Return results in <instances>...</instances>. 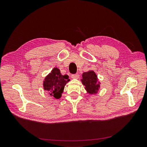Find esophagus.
Masks as SVG:
<instances>
[{
  "label": "esophagus",
  "mask_w": 147,
  "mask_h": 147,
  "mask_svg": "<svg viewBox=\"0 0 147 147\" xmlns=\"http://www.w3.org/2000/svg\"><path fill=\"white\" fill-rule=\"evenodd\" d=\"M79 77H80V75H79L78 74H73V75H72V76H71V77H72L74 79H78Z\"/></svg>",
  "instance_id": "obj_1"
}]
</instances>
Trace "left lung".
I'll use <instances>...</instances> for the list:
<instances>
[{"mask_svg": "<svg viewBox=\"0 0 147 147\" xmlns=\"http://www.w3.org/2000/svg\"><path fill=\"white\" fill-rule=\"evenodd\" d=\"M82 77V83L89 94H94L97 93L100 88V83L98 81L97 75L94 71L89 70L88 72H84Z\"/></svg>", "mask_w": 147, "mask_h": 147, "instance_id": "left-lung-1", "label": "left lung"}]
</instances>
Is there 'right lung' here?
<instances>
[{"label":"right lung","instance_id":"obj_1","mask_svg":"<svg viewBox=\"0 0 147 147\" xmlns=\"http://www.w3.org/2000/svg\"><path fill=\"white\" fill-rule=\"evenodd\" d=\"M69 81L68 75H63L58 68L55 67L45 77L43 84V88L53 98L59 99L65 85Z\"/></svg>","mask_w":147,"mask_h":147}]
</instances>
